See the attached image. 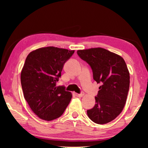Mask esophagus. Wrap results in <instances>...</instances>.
Wrapping results in <instances>:
<instances>
[{
    "mask_svg": "<svg viewBox=\"0 0 148 148\" xmlns=\"http://www.w3.org/2000/svg\"><path fill=\"white\" fill-rule=\"evenodd\" d=\"M76 96L81 98V97H83L84 96V93H82V94H76Z\"/></svg>",
    "mask_w": 148,
    "mask_h": 148,
    "instance_id": "34e87169",
    "label": "esophagus"
}]
</instances>
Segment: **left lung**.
Wrapping results in <instances>:
<instances>
[{
  "mask_svg": "<svg viewBox=\"0 0 148 148\" xmlns=\"http://www.w3.org/2000/svg\"><path fill=\"white\" fill-rule=\"evenodd\" d=\"M79 56L90 64L94 79L100 84L96 104L87 110L97 124H106L116 118L126 103L130 84L129 71L120 55L102 48L78 50Z\"/></svg>",
  "mask_w": 148,
  "mask_h": 148,
  "instance_id": "1",
  "label": "left lung"
}]
</instances>
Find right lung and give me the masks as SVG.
Returning <instances> with one entry per match:
<instances>
[{
	"label": "right lung",
	"instance_id": "add662e5",
	"mask_svg": "<svg viewBox=\"0 0 148 148\" xmlns=\"http://www.w3.org/2000/svg\"><path fill=\"white\" fill-rule=\"evenodd\" d=\"M74 52L48 46L33 50L26 58L21 72L24 98L34 114L42 120L60 117L71 100V93L56 84L64 62Z\"/></svg>",
	"mask_w": 148,
	"mask_h": 148
}]
</instances>
